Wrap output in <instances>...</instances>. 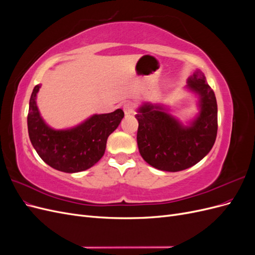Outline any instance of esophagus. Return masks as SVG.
<instances>
[{"instance_id":"34e87169","label":"esophagus","mask_w":255,"mask_h":255,"mask_svg":"<svg viewBox=\"0 0 255 255\" xmlns=\"http://www.w3.org/2000/svg\"><path fill=\"white\" fill-rule=\"evenodd\" d=\"M123 112H125V114L127 116L133 115L134 114V107H133V105L129 104V103H125V104H123Z\"/></svg>"}]
</instances>
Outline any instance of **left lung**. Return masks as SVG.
Here are the masks:
<instances>
[{
	"mask_svg": "<svg viewBox=\"0 0 255 255\" xmlns=\"http://www.w3.org/2000/svg\"><path fill=\"white\" fill-rule=\"evenodd\" d=\"M186 88L199 98V113L188 126L173 117L166 105L143 103L135 115L137 144L142 158L158 170L176 172L205 157L217 136V101L204 73L196 70Z\"/></svg>",
	"mask_w": 255,
	"mask_h": 255,
	"instance_id": "left-lung-1",
	"label": "left lung"
}]
</instances>
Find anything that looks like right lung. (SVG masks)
I'll return each instance as SVG.
<instances>
[{"instance_id": "add662e5", "label": "right lung", "mask_w": 255, "mask_h": 255, "mask_svg": "<svg viewBox=\"0 0 255 255\" xmlns=\"http://www.w3.org/2000/svg\"><path fill=\"white\" fill-rule=\"evenodd\" d=\"M41 85L35 86L29 99L27 128L30 142L45 164L56 170L74 173L91 168L101 159L107 138L118 128L125 113L95 114L76 127L55 129L42 119L36 98Z\"/></svg>"}]
</instances>
